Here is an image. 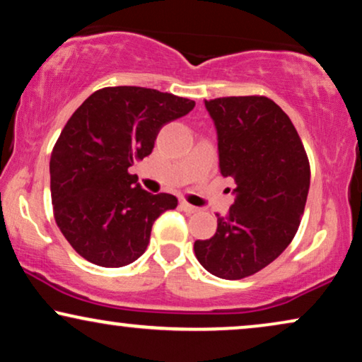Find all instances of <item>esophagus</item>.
<instances>
[{
  "label": "esophagus",
  "instance_id": "34e87169",
  "mask_svg": "<svg viewBox=\"0 0 362 362\" xmlns=\"http://www.w3.org/2000/svg\"><path fill=\"white\" fill-rule=\"evenodd\" d=\"M180 207H182V210H184V212H187V214H195L197 210H199V209L195 207V205H190L189 202H185V200H182Z\"/></svg>",
  "mask_w": 362,
  "mask_h": 362
}]
</instances>
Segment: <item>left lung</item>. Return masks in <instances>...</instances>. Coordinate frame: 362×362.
Returning a JSON list of instances; mask_svg holds the SVG:
<instances>
[{
    "label": "left lung",
    "instance_id": "obj_1",
    "mask_svg": "<svg viewBox=\"0 0 362 362\" xmlns=\"http://www.w3.org/2000/svg\"><path fill=\"white\" fill-rule=\"evenodd\" d=\"M217 132L218 168L234 180V204L217 232L195 240V257L221 279H244L276 260L294 239L310 168L291 118L265 97L205 100Z\"/></svg>",
    "mask_w": 362,
    "mask_h": 362
}]
</instances>
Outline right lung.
Wrapping results in <instances>:
<instances>
[{"label":"right lung","mask_w":362,"mask_h":362,"mask_svg":"<svg viewBox=\"0 0 362 362\" xmlns=\"http://www.w3.org/2000/svg\"><path fill=\"white\" fill-rule=\"evenodd\" d=\"M194 100L141 86H108L90 95L59 134L49 160L54 221L91 264L123 267L147 249L153 222L177 207L128 173L152 153L165 123L187 115Z\"/></svg>","instance_id":"right-lung-1"}]
</instances>
